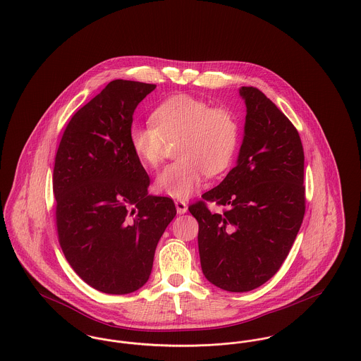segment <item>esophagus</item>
Listing matches in <instances>:
<instances>
[{
  "label": "esophagus",
  "mask_w": 361,
  "mask_h": 361,
  "mask_svg": "<svg viewBox=\"0 0 361 361\" xmlns=\"http://www.w3.org/2000/svg\"><path fill=\"white\" fill-rule=\"evenodd\" d=\"M174 204H176V209H177L178 214H184V212H187V210H188V206H187V203L184 200H176Z\"/></svg>",
  "instance_id": "obj_1"
}]
</instances>
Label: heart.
<instances>
[{
	"mask_svg": "<svg viewBox=\"0 0 361 361\" xmlns=\"http://www.w3.org/2000/svg\"><path fill=\"white\" fill-rule=\"evenodd\" d=\"M146 126H132L129 143L136 157L147 166H157L166 142L180 139L178 161L161 170L157 190L184 199L196 191L203 174L214 177L229 166L240 139V126L228 109L212 107L190 95H177L162 102Z\"/></svg>",
	"mask_w": 361,
	"mask_h": 361,
	"instance_id": "heart-1",
	"label": "heart"
}]
</instances>
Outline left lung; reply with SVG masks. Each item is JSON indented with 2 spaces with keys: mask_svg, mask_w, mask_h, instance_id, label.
<instances>
[{
  "mask_svg": "<svg viewBox=\"0 0 361 361\" xmlns=\"http://www.w3.org/2000/svg\"><path fill=\"white\" fill-rule=\"evenodd\" d=\"M247 116L237 164L188 210L199 224L204 276L228 292L267 282L289 254L305 212L304 149L295 126L257 88L241 87ZM222 205L212 213L207 202Z\"/></svg>",
  "mask_w": 361,
  "mask_h": 361,
  "instance_id": "1",
  "label": "left lung"
}]
</instances>
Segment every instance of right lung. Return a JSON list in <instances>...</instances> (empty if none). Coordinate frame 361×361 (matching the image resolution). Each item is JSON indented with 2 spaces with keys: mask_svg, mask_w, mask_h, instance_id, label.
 <instances>
[{
  "mask_svg": "<svg viewBox=\"0 0 361 361\" xmlns=\"http://www.w3.org/2000/svg\"><path fill=\"white\" fill-rule=\"evenodd\" d=\"M157 85L113 80L66 126L53 192L61 250L85 283L127 295L151 274L174 202L149 195V177L129 143L136 106Z\"/></svg>",
  "mask_w": 361,
  "mask_h": 361,
  "instance_id": "obj_1",
  "label": "right lung"
}]
</instances>
